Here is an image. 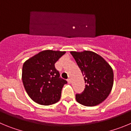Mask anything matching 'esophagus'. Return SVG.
I'll list each match as a JSON object with an SVG mask.
<instances>
[{
  "label": "esophagus",
  "instance_id": "obj_1",
  "mask_svg": "<svg viewBox=\"0 0 131 131\" xmlns=\"http://www.w3.org/2000/svg\"><path fill=\"white\" fill-rule=\"evenodd\" d=\"M67 81H68V83H71L72 81H71V79H70V78H68V79H67Z\"/></svg>",
  "mask_w": 131,
  "mask_h": 131
}]
</instances>
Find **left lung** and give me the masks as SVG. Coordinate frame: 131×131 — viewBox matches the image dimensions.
Returning a JSON list of instances; mask_svg holds the SVG:
<instances>
[{
	"label": "left lung",
	"mask_w": 131,
	"mask_h": 131,
	"mask_svg": "<svg viewBox=\"0 0 131 131\" xmlns=\"http://www.w3.org/2000/svg\"><path fill=\"white\" fill-rule=\"evenodd\" d=\"M84 76L85 88L76 94L78 102L85 106L98 105L108 97L114 83L112 67L99 55L89 51L70 52Z\"/></svg>",
	"instance_id": "left-lung-1"
}]
</instances>
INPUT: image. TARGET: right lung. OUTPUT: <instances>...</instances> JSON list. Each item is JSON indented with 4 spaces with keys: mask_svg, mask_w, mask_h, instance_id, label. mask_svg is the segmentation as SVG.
<instances>
[{
    "mask_svg": "<svg viewBox=\"0 0 131 131\" xmlns=\"http://www.w3.org/2000/svg\"><path fill=\"white\" fill-rule=\"evenodd\" d=\"M64 53L65 51H42L23 64V85L30 99L36 103L48 106L59 101L67 81L60 77L55 63Z\"/></svg>",
    "mask_w": 131,
    "mask_h": 131,
    "instance_id": "1",
    "label": "right lung"
}]
</instances>
